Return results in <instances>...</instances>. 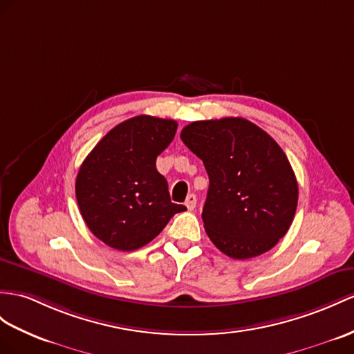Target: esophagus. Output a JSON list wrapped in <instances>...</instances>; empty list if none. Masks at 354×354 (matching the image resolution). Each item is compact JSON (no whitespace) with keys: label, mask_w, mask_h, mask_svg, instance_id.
<instances>
[{"label":"esophagus","mask_w":354,"mask_h":354,"mask_svg":"<svg viewBox=\"0 0 354 354\" xmlns=\"http://www.w3.org/2000/svg\"><path fill=\"white\" fill-rule=\"evenodd\" d=\"M185 205L187 207V210H194L196 207V196L194 194H189L185 201Z\"/></svg>","instance_id":"1"}]
</instances>
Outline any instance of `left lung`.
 <instances>
[{
  "instance_id": "8db88e82",
  "label": "left lung",
  "mask_w": 354,
  "mask_h": 354,
  "mask_svg": "<svg viewBox=\"0 0 354 354\" xmlns=\"http://www.w3.org/2000/svg\"><path fill=\"white\" fill-rule=\"evenodd\" d=\"M180 138L209 174L203 221L213 245L234 260L270 251L287 234L299 198L278 142L240 117L194 122Z\"/></svg>"
}]
</instances>
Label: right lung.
<instances>
[{
    "label": "right lung",
    "instance_id": "right-lung-1",
    "mask_svg": "<svg viewBox=\"0 0 354 354\" xmlns=\"http://www.w3.org/2000/svg\"><path fill=\"white\" fill-rule=\"evenodd\" d=\"M174 120L138 115L102 138L76 176V201L90 231L118 251L150 243L182 204L171 203L156 158L174 140Z\"/></svg>",
    "mask_w": 354,
    "mask_h": 354
}]
</instances>
